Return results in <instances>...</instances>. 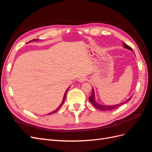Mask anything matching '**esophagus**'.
Here are the masks:
<instances>
[{
  "instance_id": "esophagus-1",
  "label": "esophagus",
  "mask_w": 152,
  "mask_h": 152,
  "mask_svg": "<svg viewBox=\"0 0 152 152\" xmlns=\"http://www.w3.org/2000/svg\"><path fill=\"white\" fill-rule=\"evenodd\" d=\"M86 80H87L86 77H81L79 78V79H78V81H79V82H80V83H82V82H84Z\"/></svg>"
}]
</instances>
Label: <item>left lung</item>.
Here are the masks:
<instances>
[{
	"label": "left lung",
	"mask_w": 152,
	"mask_h": 152,
	"mask_svg": "<svg viewBox=\"0 0 152 152\" xmlns=\"http://www.w3.org/2000/svg\"><path fill=\"white\" fill-rule=\"evenodd\" d=\"M122 44H123V47L124 48L127 49L128 50H131V51L133 52L132 49L131 47L129 46L128 45H127L126 43H124V42H122ZM131 98L132 97L127 99L126 101V102H124L122 103H119V104H117L106 105V104H100V103H98L97 102H96V98H95L94 90V88L93 87V90H92V93H91V95L89 96V102L92 103V104H93L95 108H96L97 109H99L100 110H103V111H107V110H113V109H115V108H118V107H120V106H121L122 104H124L125 103L127 102L128 101H129L131 99Z\"/></svg>",
	"instance_id": "8db88e82"
}]
</instances>
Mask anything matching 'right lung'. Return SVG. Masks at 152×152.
Returning a JSON list of instances; mask_svg holds the SVG:
<instances>
[{
    "label": "right lung",
    "instance_id": "right-lung-1",
    "mask_svg": "<svg viewBox=\"0 0 152 152\" xmlns=\"http://www.w3.org/2000/svg\"><path fill=\"white\" fill-rule=\"evenodd\" d=\"M39 40H40L39 39H33L32 40H30V42H30L31 41H39ZM69 87H68V89L66 90V91H65V94H64V96H63V101H62V102H61V103L60 104V105L59 106V107L55 110H54L53 112H50V113H48V115H51V114H53V113H56L57 111H58V110L61 107V106L63 104V103H64V102H65V98H66V92H67V91H68V89H69Z\"/></svg>",
    "mask_w": 152,
    "mask_h": 152
}]
</instances>
